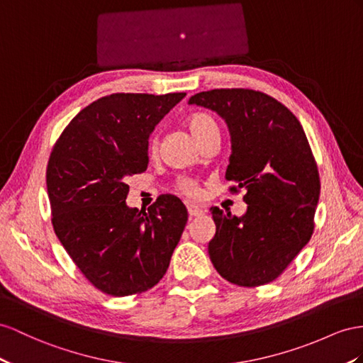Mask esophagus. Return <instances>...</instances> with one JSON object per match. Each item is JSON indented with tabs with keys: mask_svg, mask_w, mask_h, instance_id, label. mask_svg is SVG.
Here are the masks:
<instances>
[{
	"mask_svg": "<svg viewBox=\"0 0 363 363\" xmlns=\"http://www.w3.org/2000/svg\"><path fill=\"white\" fill-rule=\"evenodd\" d=\"M187 211H189L190 218H196V216L202 215V210L196 206H191V203H189V206H187Z\"/></svg>",
	"mask_w": 363,
	"mask_h": 363,
	"instance_id": "1",
	"label": "esophagus"
}]
</instances>
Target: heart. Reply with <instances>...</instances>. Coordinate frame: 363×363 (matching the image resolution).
<instances>
[{
  "instance_id": "obj_1",
  "label": "heart",
  "mask_w": 363,
  "mask_h": 363,
  "mask_svg": "<svg viewBox=\"0 0 363 363\" xmlns=\"http://www.w3.org/2000/svg\"><path fill=\"white\" fill-rule=\"evenodd\" d=\"M187 127H189L191 135L194 136V139H196L198 143L201 141L202 138H206L211 133H219V127L216 124V121L207 113H193L187 119ZM157 148H160V136L155 133L150 138V141H148V153L156 155ZM178 189L184 194H187V196H198V194H199L198 184L190 178H179L178 179Z\"/></svg>"
}]
</instances>
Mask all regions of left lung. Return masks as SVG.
I'll list each match as a JSON object with an SVG mask.
<instances>
[{
    "instance_id": "8db88e82",
    "label": "left lung",
    "mask_w": 363,
    "mask_h": 363,
    "mask_svg": "<svg viewBox=\"0 0 363 363\" xmlns=\"http://www.w3.org/2000/svg\"><path fill=\"white\" fill-rule=\"evenodd\" d=\"M189 104L215 110L231 135L225 179L244 190L242 218L211 207L216 235L208 255L216 272L239 286H261L281 276L314 230L319 201L318 164L303 128L290 110L252 89H215Z\"/></svg>"
}]
</instances>
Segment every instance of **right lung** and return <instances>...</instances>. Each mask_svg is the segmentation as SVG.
I'll return each instance as SVG.
<instances>
[{
    "mask_svg": "<svg viewBox=\"0 0 363 363\" xmlns=\"http://www.w3.org/2000/svg\"><path fill=\"white\" fill-rule=\"evenodd\" d=\"M185 93H113L93 101L55 143L48 164L52 225L72 261L99 291L123 297L164 277L187 208L161 194L128 208V176L148 165V136Z\"/></svg>",
    "mask_w": 363,
    "mask_h": 363,
    "instance_id": "right-lung-1",
    "label": "right lung"
}]
</instances>
